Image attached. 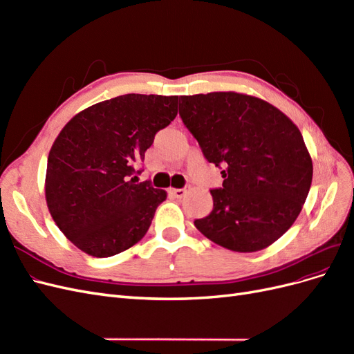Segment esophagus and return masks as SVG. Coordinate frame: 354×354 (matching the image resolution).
Wrapping results in <instances>:
<instances>
[{"instance_id":"1","label":"esophagus","mask_w":354,"mask_h":354,"mask_svg":"<svg viewBox=\"0 0 354 354\" xmlns=\"http://www.w3.org/2000/svg\"><path fill=\"white\" fill-rule=\"evenodd\" d=\"M171 194H173L176 198H183L186 194V189H171Z\"/></svg>"}]
</instances>
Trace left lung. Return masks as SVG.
Masks as SVG:
<instances>
[{
  "instance_id": "left-lung-1",
  "label": "left lung",
  "mask_w": 354,
  "mask_h": 354,
  "mask_svg": "<svg viewBox=\"0 0 354 354\" xmlns=\"http://www.w3.org/2000/svg\"><path fill=\"white\" fill-rule=\"evenodd\" d=\"M178 113L208 162L221 169L214 207L195 220L208 239L236 252L272 245L292 226L313 165L297 125L274 106L233 91L181 95Z\"/></svg>"
}]
</instances>
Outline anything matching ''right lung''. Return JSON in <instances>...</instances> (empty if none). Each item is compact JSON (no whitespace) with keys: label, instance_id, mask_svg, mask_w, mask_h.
<instances>
[{"label":"right lung","instance_id":"right-lung-1","mask_svg":"<svg viewBox=\"0 0 354 354\" xmlns=\"http://www.w3.org/2000/svg\"><path fill=\"white\" fill-rule=\"evenodd\" d=\"M177 102L178 95L124 94L75 115L57 136L47 162V205L85 254H120L151 227L167 194L136 174L156 133L177 116Z\"/></svg>","mask_w":354,"mask_h":354}]
</instances>
